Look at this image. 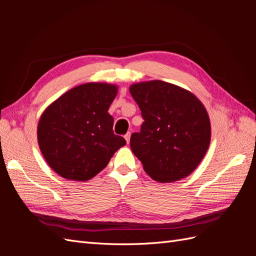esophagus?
Returning a JSON list of instances; mask_svg holds the SVG:
<instances>
[{"mask_svg": "<svg viewBox=\"0 0 256 256\" xmlns=\"http://www.w3.org/2000/svg\"><path fill=\"white\" fill-rule=\"evenodd\" d=\"M130 136H131V134H130V132H128V134L125 136V140H126L127 144H129V142H130Z\"/></svg>", "mask_w": 256, "mask_h": 256, "instance_id": "34e87169", "label": "esophagus"}]
</instances>
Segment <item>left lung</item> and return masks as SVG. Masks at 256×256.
I'll use <instances>...</instances> for the list:
<instances>
[{"label": "left lung", "mask_w": 256, "mask_h": 256, "mask_svg": "<svg viewBox=\"0 0 256 256\" xmlns=\"http://www.w3.org/2000/svg\"><path fill=\"white\" fill-rule=\"evenodd\" d=\"M144 122L130 138L132 152L144 171L158 182L190 175L210 144L212 128L203 104L175 84L152 80L129 88Z\"/></svg>", "instance_id": "obj_1"}]
</instances>
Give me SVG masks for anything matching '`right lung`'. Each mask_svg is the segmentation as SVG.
Masks as SVG:
<instances>
[{"mask_svg":"<svg viewBox=\"0 0 256 256\" xmlns=\"http://www.w3.org/2000/svg\"><path fill=\"white\" fill-rule=\"evenodd\" d=\"M118 85L90 82L66 92L47 106L38 122L37 140L49 166L68 180L86 182L126 144L113 132L108 110Z\"/></svg>","mask_w":256,"mask_h":256,"instance_id":"right-lung-1","label":"right lung"}]
</instances>
